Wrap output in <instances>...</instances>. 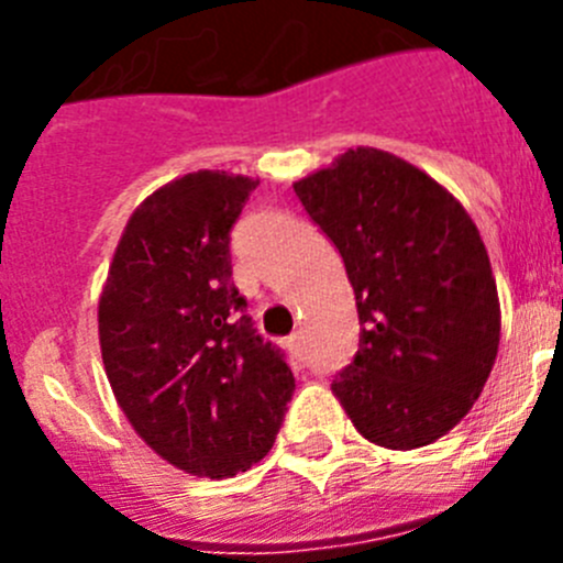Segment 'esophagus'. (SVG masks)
Listing matches in <instances>:
<instances>
[{"instance_id": "obj_1", "label": "esophagus", "mask_w": 563, "mask_h": 563, "mask_svg": "<svg viewBox=\"0 0 563 563\" xmlns=\"http://www.w3.org/2000/svg\"><path fill=\"white\" fill-rule=\"evenodd\" d=\"M285 346H287V352H290V355H301V335H290L285 341Z\"/></svg>"}]
</instances>
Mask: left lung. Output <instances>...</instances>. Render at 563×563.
<instances>
[{"instance_id": "8db88e82", "label": "left lung", "mask_w": 563, "mask_h": 563, "mask_svg": "<svg viewBox=\"0 0 563 563\" xmlns=\"http://www.w3.org/2000/svg\"><path fill=\"white\" fill-rule=\"evenodd\" d=\"M292 188L355 290L361 343L332 395L375 445H431L471 411L499 352V292L474 220L429 174L369 146Z\"/></svg>"}]
</instances>
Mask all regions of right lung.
<instances>
[{"label": "right lung", "mask_w": 563, "mask_h": 563, "mask_svg": "<svg viewBox=\"0 0 563 563\" xmlns=\"http://www.w3.org/2000/svg\"><path fill=\"white\" fill-rule=\"evenodd\" d=\"M258 180L194 172L129 217L98 301L114 400L154 454L236 476L276 442L296 377L233 285L231 228Z\"/></svg>", "instance_id": "add662e5"}]
</instances>
